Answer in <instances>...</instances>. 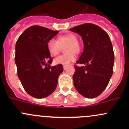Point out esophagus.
Masks as SVG:
<instances>
[{"label":"esophagus","instance_id":"34e87169","mask_svg":"<svg viewBox=\"0 0 129 129\" xmlns=\"http://www.w3.org/2000/svg\"><path fill=\"white\" fill-rule=\"evenodd\" d=\"M67 66H63V70H66V69H67Z\"/></svg>","mask_w":129,"mask_h":129}]
</instances>
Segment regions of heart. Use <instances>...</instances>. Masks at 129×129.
<instances>
[{
  "label": "heart",
  "instance_id": "1",
  "mask_svg": "<svg viewBox=\"0 0 129 129\" xmlns=\"http://www.w3.org/2000/svg\"><path fill=\"white\" fill-rule=\"evenodd\" d=\"M77 37L74 34H67L58 36L57 40L50 39L47 43V48L49 53L53 56L57 55L61 50V47L64 46L66 54L59 55L54 59L55 64L68 66L71 62L75 60V54H79L80 45L77 41Z\"/></svg>",
  "mask_w": 129,
  "mask_h": 129
}]
</instances>
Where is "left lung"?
Returning a JSON list of instances; mask_svg holds the SVG:
<instances>
[{
    "mask_svg": "<svg viewBox=\"0 0 129 129\" xmlns=\"http://www.w3.org/2000/svg\"><path fill=\"white\" fill-rule=\"evenodd\" d=\"M80 35L84 50L74 66L73 80L75 89L87 98H95L103 92L113 74L114 54L110 37L105 31L93 24L70 28Z\"/></svg>",
    "mask_w": 129,
    "mask_h": 129,
    "instance_id": "1",
    "label": "left lung"
}]
</instances>
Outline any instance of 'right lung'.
<instances>
[{"mask_svg":"<svg viewBox=\"0 0 129 129\" xmlns=\"http://www.w3.org/2000/svg\"><path fill=\"white\" fill-rule=\"evenodd\" d=\"M58 33L41 26H31L19 36L15 44L18 77L25 90L35 98H45L51 94L63 71L62 65L50 66L52 58L47 43Z\"/></svg>","mask_w":129,"mask_h":129,"instance_id":"add662e5","label":"right lung"}]
</instances>
